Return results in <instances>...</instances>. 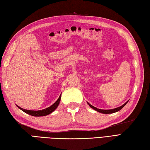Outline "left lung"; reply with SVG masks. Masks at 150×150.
Listing matches in <instances>:
<instances>
[{
	"label": "left lung",
	"mask_w": 150,
	"mask_h": 150,
	"mask_svg": "<svg viewBox=\"0 0 150 150\" xmlns=\"http://www.w3.org/2000/svg\"><path fill=\"white\" fill-rule=\"evenodd\" d=\"M128 102V101L127 102H125L124 105H122V106H120L119 107H117V108H114V109H110V110H102V109H99V108H97L93 106V105H91V104H90L89 103H88V104L89 105V106H90L91 108H92L93 109H94L95 110L98 112H100L102 113V114H113V113H115V112H117L119 111L120 110H121L125 105L127 104V103Z\"/></svg>",
	"instance_id": "obj_1"
}]
</instances>
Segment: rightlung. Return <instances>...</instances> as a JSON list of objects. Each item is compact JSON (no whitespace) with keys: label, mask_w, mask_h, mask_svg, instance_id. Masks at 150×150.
<instances>
[{"label":"right lung","mask_w":150,"mask_h":150,"mask_svg":"<svg viewBox=\"0 0 150 150\" xmlns=\"http://www.w3.org/2000/svg\"><path fill=\"white\" fill-rule=\"evenodd\" d=\"M60 98H61V94H60V96L59 97L58 100H57L53 105H51V106H50L49 107H48L45 109H43V110H26V109H23L19 106H18V107L19 109H21V110L22 111H23L24 112H25V113H26V114L31 115L32 116H35V117L45 116V115H47L48 114H51L52 112H53L55 110V109L57 108L58 105L60 103Z\"/></svg>","instance_id":"right-lung-1"}]
</instances>
